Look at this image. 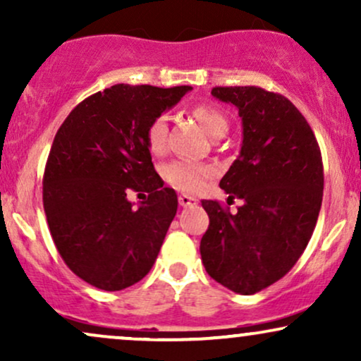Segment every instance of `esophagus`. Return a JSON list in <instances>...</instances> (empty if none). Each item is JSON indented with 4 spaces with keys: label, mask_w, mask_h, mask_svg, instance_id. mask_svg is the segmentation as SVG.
Masks as SVG:
<instances>
[{
    "label": "esophagus",
    "mask_w": 361,
    "mask_h": 361,
    "mask_svg": "<svg viewBox=\"0 0 361 361\" xmlns=\"http://www.w3.org/2000/svg\"><path fill=\"white\" fill-rule=\"evenodd\" d=\"M178 202H180L181 207H193V205H197V198L190 197V195H185V193L178 197Z\"/></svg>",
    "instance_id": "obj_1"
}]
</instances>
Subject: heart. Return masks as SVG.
Segmentation results:
<instances>
[{
    "instance_id": "1",
    "label": "heart",
    "mask_w": 361,
    "mask_h": 361,
    "mask_svg": "<svg viewBox=\"0 0 361 361\" xmlns=\"http://www.w3.org/2000/svg\"><path fill=\"white\" fill-rule=\"evenodd\" d=\"M192 115L198 120L204 130L210 137L217 139L221 135L226 134L227 127V118L224 117V114L215 106L209 105V103H198L192 109ZM168 135H169V126L168 118L164 115L152 118L146 128V142L149 151L152 154H163L168 147ZM215 173V169L210 164H202L195 163V161H186V159H176L164 166L163 175L166 178L169 185H173L175 188L181 190L186 193H195L198 190H202L207 183L210 176Z\"/></svg>"
}]
</instances>
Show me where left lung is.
Wrapping results in <instances>:
<instances>
[{
    "mask_svg": "<svg viewBox=\"0 0 361 361\" xmlns=\"http://www.w3.org/2000/svg\"><path fill=\"white\" fill-rule=\"evenodd\" d=\"M243 120V146L221 180L238 212L202 200L209 229L200 241L207 273L235 293L251 295L292 270L316 227L324 188L321 149L292 102L258 86H217Z\"/></svg>",
    "mask_w": 361,
    "mask_h": 361,
    "instance_id": "1",
    "label": "left lung"
}]
</instances>
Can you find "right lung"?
Returning <instances> with one entry per match:
<instances>
[{"mask_svg": "<svg viewBox=\"0 0 361 361\" xmlns=\"http://www.w3.org/2000/svg\"><path fill=\"white\" fill-rule=\"evenodd\" d=\"M192 86L115 85L82 100L54 137L44 171V210L61 258L93 287L137 283L176 215L175 190L152 164L146 128ZM147 191L137 209L126 193Z\"/></svg>", "mask_w": 361, "mask_h": 361, "instance_id": "obj_1", "label": "right lung"}]
</instances>
